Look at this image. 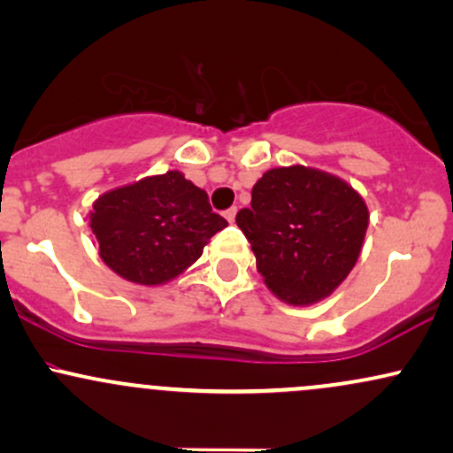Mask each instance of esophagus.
I'll use <instances>...</instances> for the list:
<instances>
[{"instance_id": "1", "label": "esophagus", "mask_w": 453, "mask_h": 453, "mask_svg": "<svg viewBox=\"0 0 453 453\" xmlns=\"http://www.w3.org/2000/svg\"><path fill=\"white\" fill-rule=\"evenodd\" d=\"M223 217H226V219L230 221V223H234V219H236V209H230V211H226V212H223Z\"/></svg>"}]
</instances>
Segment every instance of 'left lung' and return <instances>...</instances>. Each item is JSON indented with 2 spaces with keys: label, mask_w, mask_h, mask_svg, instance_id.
<instances>
[{
  "label": "left lung",
  "mask_w": 453,
  "mask_h": 453,
  "mask_svg": "<svg viewBox=\"0 0 453 453\" xmlns=\"http://www.w3.org/2000/svg\"><path fill=\"white\" fill-rule=\"evenodd\" d=\"M266 288L292 306L319 303L360 257L368 206L347 180L280 165L253 185L251 209L236 215Z\"/></svg>",
  "instance_id": "1"
}]
</instances>
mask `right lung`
<instances>
[{
    "label": "right lung",
    "instance_id": "right-lung-1",
    "mask_svg": "<svg viewBox=\"0 0 453 453\" xmlns=\"http://www.w3.org/2000/svg\"><path fill=\"white\" fill-rule=\"evenodd\" d=\"M89 226L112 273L155 288L197 262L227 221L212 212L204 189L168 170L102 194L89 211Z\"/></svg>",
    "mask_w": 453,
    "mask_h": 453
}]
</instances>
